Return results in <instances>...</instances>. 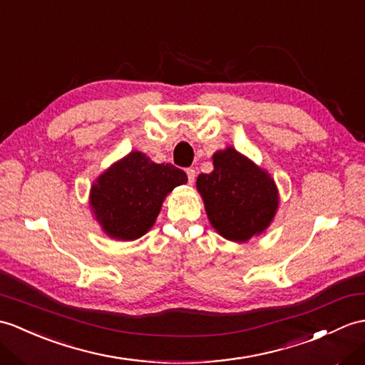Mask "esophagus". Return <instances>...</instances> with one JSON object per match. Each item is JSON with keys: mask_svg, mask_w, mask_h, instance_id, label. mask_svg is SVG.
I'll return each instance as SVG.
<instances>
[{"mask_svg": "<svg viewBox=\"0 0 365 365\" xmlns=\"http://www.w3.org/2000/svg\"><path fill=\"white\" fill-rule=\"evenodd\" d=\"M186 177H188V183L192 185L194 180H196V171L192 168H188L186 169Z\"/></svg>", "mask_w": 365, "mask_h": 365, "instance_id": "34e87169", "label": "esophagus"}]
</instances>
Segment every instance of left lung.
Masks as SVG:
<instances>
[{
  "mask_svg": "<svg viewBox=\"0 0 365 365\" xmlns=\"http://www.w3.org/2000/svg\"><path fill=\"white\" fill-rule=\"evenodd\" d=\"M211 174L197 177V190L211 225L230 241H247L272 221L278 207L274 180L233 148L213 155Z\"/></svg>",
  "mask_w": 365,
  "mask_h": 365,
  "instance_id": "1",
  "label": "left lung"
}]
</instances>
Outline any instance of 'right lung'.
I'll return each instance as SVG.
<instances>
[{"mask_svg": "<svg viewBox=\"0 0 365 365\" xmlns=\"http://www.w3.org/2000/svg\"><path fill=\"white\" fill-rule=\"evenodd\" d=\"M186 180L182 169L135 150L93 185L91 207L107 235L137 240L154 225L166 194Z\"/></svg>", "mask_w": 365, "mask_h": 365, "instance_id": "1", "label": "right lung"}]
</instances>
